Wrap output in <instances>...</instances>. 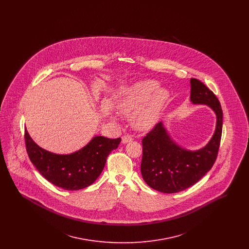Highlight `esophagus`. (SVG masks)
Here are the masks:
<instances>
[{
  "mask_svg": "<svg viewBox=\"0 0 249 249\" xmlns=\"http://www.w3.org/2000/svg\"><path fill=\"white\" fill-rule=\"evenodd\" d=\"M133 139H132V137L130 136V135H124V136H122V142L123 143H127V142H130L132 141Z\"/></svg>",
  "mask_w": 249,
  "mask_h": 249,
  "instance_id": "obj_1",
  "label": "esophagus"
}]
</instances>
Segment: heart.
Here are the masks:
<instances>
[{
	"label": "heart",
	"mask_w": 249,
	"mask_h": 249,
	"mask_svg": "<svg viewBox=\"0 0 249 249\" xmlns=\"http://www.w3.org/2000/svg\"><path fill=\"white\" fill-rule=\"evenodd\" d=\"M168 99V90L159 88L157 81L148 79L126 89L120 94L117 107L124 115L134 113L131 122L137 130H148L159 122Z\"/></svg>",
	"instance_id": "obj_1"
}]
</instances>
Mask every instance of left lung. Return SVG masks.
<instances>
[{
    "instance_id": "8db88e82",
    "label": "left lung",
    "mask_w": 249,
    "mask_h": 249,
    "mask_svg": "<svg viewBox=\"0 0 249 249\" xmlns=\"http://www.w3.org/2000/svg\"><path fill=\"white\" fill-rule=\"evenodd\" d=\"M190 102L205 105L215 114L213 136L203 147L190 150L176 142L162 121L142 139L141 174L152 189L177 193L196 184L213 165L221 140L223 113L215 95L200 80L190 78Z\"/></svg>"
}]
</instances>
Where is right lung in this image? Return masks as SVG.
Returning <instances> with one entry per match:
<instances>
[{"label": "right lung", "instance_id": "obj_1", "mask_svg": "<svg viewBox=\"0 0 249 249\" xmlns=\"http://www.w3.org/2000/svg\"><path fill=\"white\" fill-rule=\"evenodd\" d=\"M120 142V138L94 136L77 151L57 154L40 147L25 130L26 148L33 164L50 183L66 190L90 186L103 172L108 155Z\"/></svg>", "mask_w": 249, "mask_h": 249}]
</instances>
